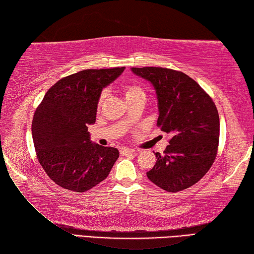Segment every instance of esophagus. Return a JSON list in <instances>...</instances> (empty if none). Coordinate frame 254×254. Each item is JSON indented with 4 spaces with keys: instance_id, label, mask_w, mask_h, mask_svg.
I'll list each match as a JSON object with an SVG mask.
<instances>
[{
    "instance_id": "34e87169",
    "label": "esophagus",
    "mask_w": 254,
    "mask_h": 254,
    "mask_svg": "<svg viewBox=\"0 0 254 254\" xmlns=\"http://www.w3.org/2000/svg\"><path fill=\"white\" fill-rule=\"evenodd\" d=\"M133 153H134V149L128 148V147H122L120 149V154L122 156H126V155H128V154H133Z\"/></svg>"
}]
</instances>
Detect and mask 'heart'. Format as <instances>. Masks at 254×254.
<instances>
[{
  "label": "heart",
  "mask_w": 254,
  "mask_h": 254,
  "mask_svg": "<svg viewBox=\"0 0 254 254\" xmlns=\"http://www.w3.org/2000/svg\"><path fill=\"white\" fill-rule=\"evenodd\" d=\"M123 90H124V95H126V99L132 98V97H136V96H144L145 97V93H144L143 88L138 85H134V84L127 85V86H124ZM105 97H106V90L102 91L100 97H99V105H101V102L104 101Z\"/></svg>",
  "instance_id": "heart-1"
}]
</instances>
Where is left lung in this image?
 <instances>
[{
    "mask_svg": "<svg viewBox=\"0 0 254 254\" xmlns=\"http://www.w3.org/2000/svg\"><path fill=\"white\" fill-rule=\"evenodd\" d=\"M131 69L153 84L158 100L157 126L171 135L164 154H155L157 161L147 178L167 192L186 190L206 175L216 158L217 108L206 91L185 73L153 66Z\"/></svg>",
    "mask_w": 254,
    "mask_h": 254,
    "instance_id": "left-lung-1",
    "label": "left lung"
}]
</instances>
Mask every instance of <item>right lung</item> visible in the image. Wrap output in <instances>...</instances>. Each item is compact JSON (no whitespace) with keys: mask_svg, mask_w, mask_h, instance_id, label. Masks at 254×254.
<instances>
[{"mask_svg":"<svg viewBox=\"0 0 254 254\" xmlns=\"http://www.w3.org/2000/svg\"><path fill=\"white\" fill-rule=\"evenodd\" d=\"M126 67L84 69L63 77L47 91L32 119L37 158L50 179L66 190L85 192L104 181L119 150L90 142L102 88Z\"/></svg>","mask_w":254,"mask_h":254,"instance_id":"add662e5","label":"right lung"}]
</instances>
